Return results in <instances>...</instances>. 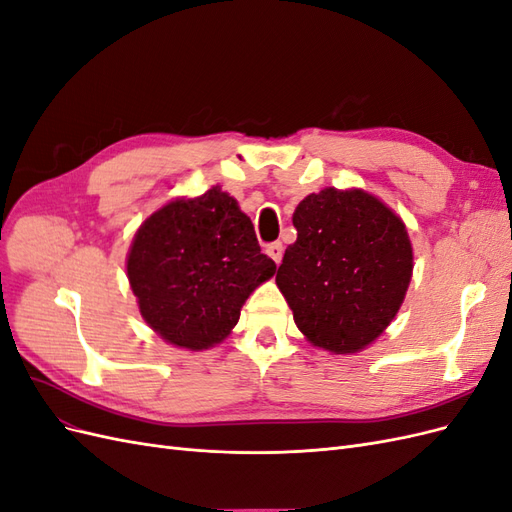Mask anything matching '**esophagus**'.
<instances>
[{"instance_id": "1", "label": "esophagus", "mask_w": 512, "mask_h": 512, "mask_svg": "<svg viewBox=\"0 0 512 512\" xmlns=\"http://www.w3.org/2000/svg\"><path fill=\"white\" fill-rule=\"evenodd\" d=\"M267 254L275 260V265H280V262H282V256H284V245H282L280 241L269 243V245H267Z\"/></svg>"}]
</instances>
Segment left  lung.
<instances>
[{
	"label": "left lung",
	"mask_w": 512,
	"mask_h": 512,
	"mask_svg": "<svg viewBox=\"0 0 512 512\" xmlns=\"http://www.w3.org/2000/svg\"><path fill=\"white\" fill-rule=\"evenodd\" d=\"M297 241L275 275L294 324L312 346L354 354L389 327L412 280L408 228L359 188H324L292 213Z\"/></svg>",
	"instance_id": "1"
}]
</instances>
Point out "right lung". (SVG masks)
<instances>
[{
    "label": "right lung",
    "mask_w": 512,
    "mask_h": 512,
    "mask_svg": "<svg viewBox=\"0 0 512 512\" xmlns=\"http://www.w3.org/2000/svg\"><path fill=\"white\" fill-rule=\"evenodd\" d=\"M138 312L166 344L207 350L239 322L247 297L275 275L254 224L220 185L175 198L138 226L128 260Z\"/></svg>",
    "instance_id": "obj_1"
}]
</instances>
